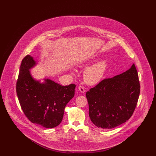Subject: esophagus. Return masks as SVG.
Segmentation results:
<instances>
[{
    "mask_svg": "<svg viewBox=\"0 0 156 156\" xmlns=\"http://www.w3.org/2000/svg\"><path fill=\"white\" fill-rule=\"evenodd\" d=\"M78 89H79V90L80 91V92H81V93H84L85 92V90L84 89V88L81 86V85H80L79 87H78Z\"/></svg>",
    "mask_w": 156,
    "mask_h": 156,
    "instance_id": "34e87169",
    "label": "esophagus"
}]
</instances>
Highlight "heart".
<instances>
[{
    "instance_id": "b5f03b06",
    "label": "heart",
    "mask_w": 156,
    "mask_h": 156,
    "mask_svg": "<svg viewBox=\"0 0 156 156\" xmlns=\"http://www.w3.org/2000/svg\"><path fill=\"white\" fill-rule=\"evenodd\" d=\"M96 59L94 57L93 60ZM88 63L82 64V66H87ZM108 67V61L106 59L101 60L91 67H89L84 73V80L89 85H96L102 80Z\"/></svg>"
}]
</instances>
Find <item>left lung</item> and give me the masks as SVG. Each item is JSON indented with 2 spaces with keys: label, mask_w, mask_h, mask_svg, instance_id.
Here are the masks:
<instances>
[{
  "label": "left lung",
  "mask_w": 156,
  "mask_h": 156,
  "mask_svg": "<svg viewBox=\"0 0 156 156\" xmlns=\"http://www.w3.org/2000/svg\"><path fill=\"white\" fill-rule=\"evenodd\" d=\"M140 90L134 64L122 74L100 82L86 94L92 122L102 129H112L126 122L133 113Z\"/></svg>",
  "instance_id": "1"
}]
</instances>
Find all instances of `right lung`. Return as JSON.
Returning a JSON list of instances; mask_svg holds the SVG:
<instances>
[{
    "mask_svg": "<svg viewBox=\"0 0 156 156\" xmlns=\"http://www.w3.org/2000/svg\"><path fill=\"white\" fill-rule=\"evenodd\" d=\"M33 57L26 55L22 61L16 92L26 116L33 123L53 128L61 122L66 106L74 97L76 85L62 86L50 79L36 80L30 69L36 65Z\"/></svg>",
    "mask_w": 156,
    "mask_h": 156,
    "instance_id": "1",
    "label": "right lung"
}]
</instances>
